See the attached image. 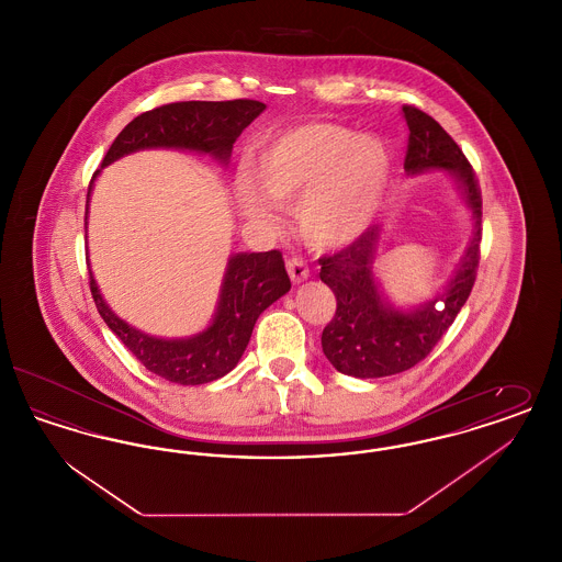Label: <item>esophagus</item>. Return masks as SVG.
Returning a JSON list of instances; mask_svg holds the SVG:
<instances>
[{
    "label": "esophagus",
    "instance_id": "34e87169",
    "mask_svg": "<svg viewBox=\"0 0 562 562\" xmlns=\"http://www.w3.org/2000/svg\"><path fill=\"white\" fill-rule=\"evenodd\" d=\"M286 269H289V276H291L294 284L307 280V276H310V268H307V263L301 257H289L286 259Z\"/></svg>",
    "mask_w": 562,
    "mask_h": 562
}]
</instances>
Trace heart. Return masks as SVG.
Segmentation results:
<instances>
[{
	"mask_svg": "<svg viewBox=\"0 0 562 562\" xmlns=\"http://www.w3.org/2000/svg\"><path fill=\"white\" fill-rule=\"evenodd\" d=\"M392 160L374 136H358L330 122H310L278 134L259 154L255 177L278 204L296 200V225L305 241L318 248L346 246L373 221L390 186ZM241 209L268 216V202L240 191Z\"/></svg>",
	"mask_w": 562,
	"mask_h": 562,
	"instance_id": "1",
	"label": "heart"
}]
</instances>
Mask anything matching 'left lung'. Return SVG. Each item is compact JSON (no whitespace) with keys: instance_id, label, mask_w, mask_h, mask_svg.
<instances>
[{"instance_id":"8db88e82","label":"left lung","mask_w":562,"mask_h":562,"mask_svg":"<svg viewBox=\"0 0 562 562\" xmlns=\"http://www.w3.org/2000/svg\"><path fill=\"white\" fill-rule=\"evenodd\" d=\"M408 126L404 170H451L474 214V238L447 293L402 314L381 301L373 278L379 229L371 227L344 250L322 257L321 280L337 296L333 321L322 330V351L339 373L374 379L402 373L426 360L472 293L481 261L482 198L479 179L459 145L426 111L404 105Z\"/></svg>"}]
</instances>
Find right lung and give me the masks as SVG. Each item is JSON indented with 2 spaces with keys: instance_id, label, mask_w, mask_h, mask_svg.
I'll list each match as a JSON object with an SVG mask.
<instances>
[{
  "instance_id": "obj_1",
  "label": "right lung",
  "mask_w": 562,
  "mask_h": 562,
  "mask_svg": "<svg viewBox=\"0 0 562 562\" xmlns=\"http://www.w3.org/2000/svg\"><path fill=\"white\" fill-rule=\"evenodd\" d=\"M263 109L266 105L261 101L236 99L216 103L183 101L145 111L115 136L101 166L149 147L193 149L225 161L232 156V147L241 131ZM97 175L99 170L94 177ZM94 177L88 186V198ZM289 291L291 278L280 250L234 255L227 266L213 324L189 339H156L120 321L109 310L90 271V293L109 328L147 371L181 385L211 383L229 373L248 346L261 312Z\"/></svg>"
}]
</instances>
